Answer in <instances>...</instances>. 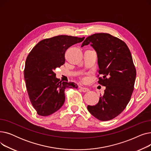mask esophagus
I'll list each match as a JSON object with an SVG mask.
<instances>
[{
    "instance_id": "1",
    "label": "esophagus",
    "mask_w": 151,
    "mask_h": 151,
    "mask_svg": "<svg viewBox=\"0 0 151 151\" xmlns=\"http://www.w3.org/2000/svg\"><path fill=\"white\" fill-rule=\"evenodd\" d=\"M80 89H81V91H82V92H87L89 91V89L88 88H83V87H81V88H80Z\"/></svg>"
}]
</instances>
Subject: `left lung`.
<instances>
[{"mask_svg": "<svg viewBox=\"0 0 151 151\" xmlns=\"http://www.w3.org/2000/svg\"><path fill=\"white\" fill-rule=\"evenodd\" d=\"M91 44L96 50L99 69V83L105 86L98 104L88 106L89 113L101 121L119 115L130 100L137 71L129 47L119 38L106 33L89 36L81 47ZM99 75H98L99 76Z\"/></svg>", "mask_w": 151, "mask_h": 151, "instance_id": "8db88e82", "label": "left lung"}]
</instances>
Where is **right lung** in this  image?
I'll use <instances>...</instances> for the list:
<instances>
[{
  "instance_id": "obj_1",
  "label": "right lung",
  "mask_w": 151,
  "mask_h": 151,
  "mask_svg": "<svg viewBox=\"0 0 151 151\" xmlns=\"http://www.w3.org/2000/svg\"><path fill=\"white\" fill-rule=\"evenodd\" d=\"M68 35H58L39 42L26 60L24 75L28 96L38 115L50 116L64 104L65 89L77 88L73 82H62L54 70L65 63V52L69 47L84 40Z\"/></svg>"
}]
</instances>
